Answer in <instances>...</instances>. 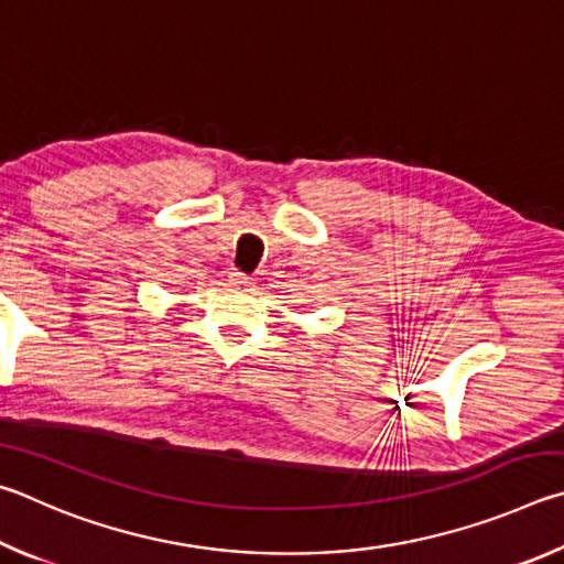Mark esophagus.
<instances>
[{
	"instance_id": "34e87169",
	"label": "esophagus",
	"mask_w": 564,
	"mask_h": 564,
	"mask_svg": "<svg viewBox=\"0 0 564 564\" xmlns=\"http://www.w3.org/2000/svg\"><path fill=\"white\" fill-rule=\"evenodd\" d=\"M230 288L240 290V292H250L254 288V276L245 274V272H232L230 274Z\"/></svg>"
}]
</instances>
